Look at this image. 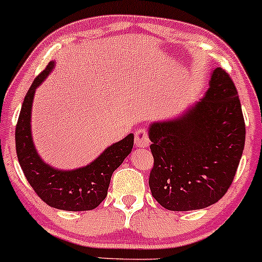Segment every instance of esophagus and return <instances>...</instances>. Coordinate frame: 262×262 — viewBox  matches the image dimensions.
I'll return each instance as SVG.
<instances>
[{"label":"esophagus","mask_w":262,"mask_h":262,"mask_svg":"<svg viewBox=\"0 0 262 262\" xmlns=\"http://www.w3.org/2000/svg\"><path fill=\"white\" fill-rule=\"evenodd\" d=\"M135 145L137 147H142V148L149 146L148 134H147L145 128H140V130L136 131V134H135Z\"/></svg>","instance_id":"34e87169"}]
</instances>
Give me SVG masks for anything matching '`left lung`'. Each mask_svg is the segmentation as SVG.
I'll return each instance as SVG.
<instances>
[{
    "label": "left lung",
    "instance_id": "8db88e82",
    "mask_svg": "<svg viewBox=\"0 0 262 262\" xmlns=\"http://www.w3.org/2000/svg\"><path fill=\"white\" fill-rule=\"evenodd\" d=\"M148 137L155 158L148 184L163 208L196 210L222 199L245 145L242 104L228 73L215 68L203 99L174 119L152 122Z\"/></svg>",
    "mask_w": 262,
    "mask_h": 262
}]
</instances>
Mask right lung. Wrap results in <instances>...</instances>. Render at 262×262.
Wrapping results in <instances>:
<instances>
[{"instance_id": "1", "label": "right lung", "mask_w": 262, "mask_h": 262, "mask_svg": "<svg viewBox=\"0 0 262 262\" xmlns=\"http://www.w3.org/2000/svg\"><path fill=\"white\" fill-rule=\"evenodd\" d=\"M49 61L34 79L23 100L16 126V151L18 162L28 183L44 203L52 208L68 211L93 210L107 195L114 170L119 168L134 147V134L113 143L93 162L75 169H58L44 162L32 137V106L37 88L54 69Z\"/></svg>"}]
</instances>
